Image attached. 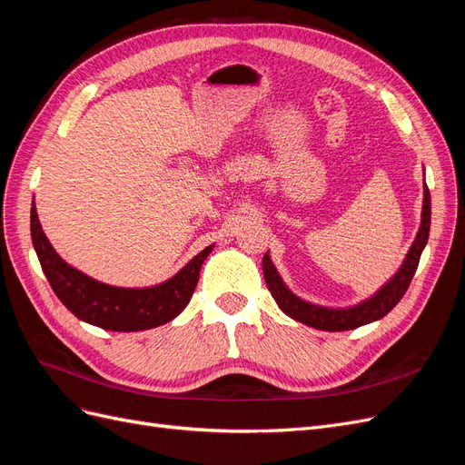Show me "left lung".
<instances>
[{"mask_svg":"<svg viewBox=\"0 0 465 465\" xmlns=\"http://www.w3.org/2000/svg\"><path fill=\"white\" fill-rule=\"evenodd\" d=\"M429 229H430V192L425 186V200H423V219H420V229L417 232L415 242L407 254L401 270L396 273L390 283H386L380 289L372 299L361 302L355 308H347V311H331V308H322L314 306L311 302H304L283 285L281 281L275 265L272 263L270 256H263L262 267H263V277L267 289H270L272 297L279 304L281 311L289 314L291 318L299 320L306 326H312L316 330L323 331H345V330H355L364 323H371L374 320L384 318L393 306H396L401 297L405 294L407 287H410L411 279L417 272L420 252H423L427 241H429Z\"/></svg>","mask_w":465,"mask_h":465,"instance_id":"left-lung-1","label":"left lung"}]
</instances>
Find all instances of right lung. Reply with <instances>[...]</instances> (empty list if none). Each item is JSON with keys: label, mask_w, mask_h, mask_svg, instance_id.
<instances>
[{"label": "right lung", "mask_w": 465, "mask_h": 465, "mask_svg": "<svg viewBox=\"0 0 465 465\" xmlns=\"http://www.w3.org/2000/svg\"><path fill=\"white\" fill-rule=\"evenodd\" d=\"M31 236L52 291L69 312L79 320L110 331H139L157 328L176 318L190 302L198 285L203 260L213 246H207L190 260L182 270L164 281L163 285L149 289H120L87 277L67 265L40 227L36 207H31Z\"/></svg>", "instance_id": "obj_1"}]
</instances>
